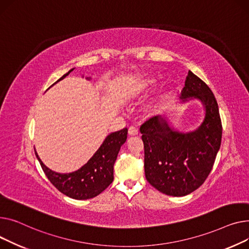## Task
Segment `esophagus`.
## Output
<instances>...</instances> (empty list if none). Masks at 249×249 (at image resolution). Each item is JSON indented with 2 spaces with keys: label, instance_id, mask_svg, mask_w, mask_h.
I'll use <instances>...</instances> for the list:
<instances>
[{
  "label": "esophagus",
  "instance_id": "esophagus-1",
  "mask_svg": "<svg viewBox=\"0 0 249 249\" xmlns=\"http://www.w3.org/2000/svg\"><path fill=\"white\" fill-rule=\"evenodd\" d=\"M128 134L130 136H135V135H138L139 134V128L136 126V125H130L128 127Z\"/></svg>",
  "mask_w": 249,
  "mask_h": 249
}]
</instances>
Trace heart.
<instances>
[{
    "mask_svg": "<svg viewBox=\"0 0 249 249\" xmlns=\"http://www.w3.org/2000/svg\"><path fill=\"white\" fill-rule=\"evenodd\" d=\"M155 81H156V79H155V78H152V77H145L144 79H142V80L139 81V82L134 86V89H131V94L137 95V94H139V93L142 92L143 90L148 89L150 86H152V85L155 83Z\"/></svg>",
    "mask_w": 249,
    "mask_h": 249,
    "instance_id": "1",
    "label": "heart"
}]
</instances>
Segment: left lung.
Wrapping results in <instances>:
<instances>
[{
	"label": "left lung",
	"instance_id": "8db88e82",
	"mask_svg": "<svg viewBox=\"0 0 249 249\" xmlns=\"http://www.w3.org/2000/svg\"><path fill=\"white\" fill-rule=\"evenodd\" d=\"M193 97L203 102L206 114L192 133L172 129L160 115L152 116L140 127L145 179L166 195L180 197L198 189L207 179L220 149L222 124L217 100L209 86L189 71L182 99Z\"/></svg>",
	"mask_w": 249,
	"mask_h": 249
}]
</instances>
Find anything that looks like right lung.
Wrapping results in <instances>:
<instances>
[{
  "instance_id": "add662e5",
  "label": "right lung",
  "mask_w": 249,
  "mask_h": 249,
  "mask_svg": "<svg viewBox=\"0 0 249 249\" xmlns=\"http://www.w3.org/2000/svg\"><path fill=\"white\" fill-rule=\"evenodd\" d=\"M73 69L69 70L56 82L66 77ZM126 127L110 134L89 162L79 170L69 174H59L51 171L42 163L36 152L35 154L46 177L57 190L72 199L86 200L99 195L112 183L113 165L121 147L126 140Z\"/></svg>"
}]
</instances>
